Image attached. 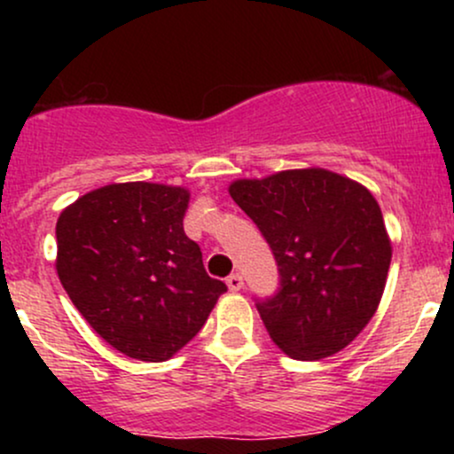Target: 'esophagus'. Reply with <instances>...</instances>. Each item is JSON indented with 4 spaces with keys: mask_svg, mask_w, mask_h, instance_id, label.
<instances>
[{
    "mask_svg": "<svg viewBox=\"0 0 454 454\" xmlns=\"http://www.w3.org/2000/svg\"><path fill=\"white\" fill-rule=\"evenodd\" d=\"M226 284H228V288H231V293H239V290L243 288V278L239 273H232L231 278L226 279Z\"/></svg>",
    "mask_w": 454,
    "mask_h": 454,
    "instance_id": "34e87169",
    "label": "esophagus"
}]
</instances>
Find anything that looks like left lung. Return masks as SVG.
<instances>
[{"label": "left lung", "mask_w": 454, "mask_h": 454, "mask_svg": "<svg viewBox=\"0 0 454 454\" xmlns=\"http://www.w3.org/2000/svg\"><path fill=\"white\" fill-rule=\"evenodd\" d=\"M231 196L278 262L279 288L256 299L273 340L299 361L343 350L376 314L390 241L372 192L325 168L243 179Z\"/></svg>", "instance_id": "left-lung-1"}]
</instances>
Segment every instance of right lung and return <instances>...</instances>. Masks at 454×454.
I'll return each mask as SVG.
<instances>
[{
  "label": "right lung",
  "instance_id": "right-lung-1",
  "mask_svg": "<svg viewBox=\"0 0 454 454\" xmlns=\"http://www.w3.org/2000/svg\"><path fill=\"white\" fill-rule=\"evenodd\" d=\"M187 200L184 187L114 184L78 198L57 220L61 286L93 331L129 358L173 356L228 290L187 239Z\"/></svg>",
  "mask_w": 454,
  "mask_h": 454
}]
</instances>
